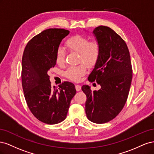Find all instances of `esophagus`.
Here are the masks:
<instances>
[{
    "instance_id": "1",
    "label": "esophagus",
    "mask_w": 154,
    "mask_h": 154,
    "mask_svg": "<svg viewBox=\"0 0 154 154\" xmlns=\"http://www.w3.org/2000/svg\"><path fill=\"white\" fill-rule=\"evenodd\" d=\"M75 87H76V90L77 91H80L81 90V88H82L80 85H76Z\"/></svg>"
}]
</instances>
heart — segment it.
Masks as SVG:
<instances>
[{
  "label": "heart",
  "instance_id": "obj_1",
  "mask_svg": "<svg viewBox=\"0 0 154 154\" xmlns=\"http://www.w3.org/2000/svg\"><path fill=\"white\" fill-rule=\"evenodd\" d=\"M69 50L79 53V62H83L88 66H93L99 59L101 47L97 40H91L86 36L75 35L69 38L66 42ZM66 53L62 48H58L56 53V62L62 66L65 62ZM86 72V67L81 64L76 67H71L66 72L67 77L70 80L78 82L80 80L83 75Z\"/></svg>",
  "mask_w": 154,
  "mask_h": 154
}]
</instances>
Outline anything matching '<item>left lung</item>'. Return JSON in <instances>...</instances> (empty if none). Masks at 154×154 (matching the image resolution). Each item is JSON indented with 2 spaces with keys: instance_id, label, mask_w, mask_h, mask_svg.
I'll use <instances>...</instances> for the list:
<instances>
[{
  "instance_id": "1",
  "label": "left lung",
  "mask_w": 154,
  "mask_h": 154,
  "mask_svg": "<svg viewBox=\"0 0 154 154\" xmlns=\"http://www.w3.org/2000/svg\"><path fill=\"white\" fill-rule=\"evenodd\" d=\"M93 34L100 44L101 52L88 80L96 81L101 88L92 91L91 87L83 85L82 89L87 96V118L101 124L115 118L124 107L131 85L132 68L127 45L114 30L100 26Z\"/></svg>"
}]
</instances>
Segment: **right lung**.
<instances>
[{"label":"right lung","mask_w":154,"mask_h":154,"mask_svg":"<svg viewBox=\"0 0 154 154\" xmlns=\"http://www.w3.org/2000/svg\"><path fill=\"white\" fill-rule=\"evenodd\" d=\"M69 34L63 29H48L34 36L26 46L22 60V85L27 106L35 117L49 125L66 118L76 91L65 82L51 87L48 75L55 66L56 53L63 38Z\"/></svg>","instance_id":"obj_1"}]
</instances>
